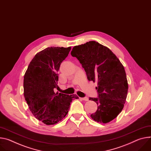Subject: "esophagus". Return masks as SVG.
I'll return each instance as SVG.
<instances>
[{
  "instance_id": "obj_1",
  "label": "esophagus",
  "mask_w": 151,
  "mask_h": 151,
  "mask_svg": "<svg viewBox=\"0 0 151 151\" xmlns=\"http://www.w3.org/2000/svg\"><path fill=\"white\" fill-rule=\"evenodd\" d=\"M82 100H83V101H88V98H87V97H84V98H81Z\"/></svg>"
}]
</instances>
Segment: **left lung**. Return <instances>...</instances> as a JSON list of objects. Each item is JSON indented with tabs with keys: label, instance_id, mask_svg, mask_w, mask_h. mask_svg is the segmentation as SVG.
I'll list each match as a JSON object with an SVG mask.
<instances>
[{
	"label": "left lung",
	"instance_id": "1",
	"mask_svg": "<svg viewBox=\"0 0 151 151\" xmlns=\"http://www.w3.org/2000/svg\"><path fill=\"white\" fill-rule=\"evenodd\" d=\"M71 55L84 68L88 80L98 81V98H89L98 105L91 117L103 123L113 120L122 111L127 97L124 67L111 50L94 41L73 47Z\"/></svg>",
	"mask_w": 151,
	"mask_h": 151
}]
</instances>
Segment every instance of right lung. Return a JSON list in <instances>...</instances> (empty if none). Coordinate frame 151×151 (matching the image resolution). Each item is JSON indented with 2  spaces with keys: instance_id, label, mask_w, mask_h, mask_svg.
Masks as SVG:
<instances>
[{
  "instance_id": "obj_1",
  "label": "right lung",
  "mask_w": 151,
  "mask_h": 151,
  "mask_svg": "<svg viewBox=\"0 0 151 151\" xmlns=\"http://www.w3.org/2000/svg\"><path fill=\"white\" fill-rule=\"evenodd\" d=\"M71 47H50L37 53L29 64L23 81L24 96L30 111L38 120L54 125L67 114L76 94L55 93L58 71Z\"/></svg>"
}]
</instances>
